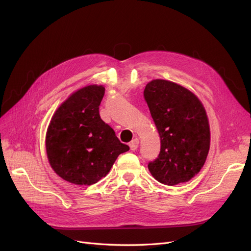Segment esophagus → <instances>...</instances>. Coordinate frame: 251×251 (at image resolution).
<instances>
[{
  "label": "esophagus",
  "mask_w": 251,
  "mask_h": 251,
  "mask_svg": "<svg viewBox=\"0 0 251 251\" xmlns=\"http://www.w3.org/2000/svg\"><path fill=\"white\" fill-rule=\"evenodd\" d=\"M138 144H139V140L137 138H135V139H133L132 141L129 143V147H130V149L132 150V151H135L138 148Z\"/></svg>",
  "instance_id": "34e87169"
}]
</instances>
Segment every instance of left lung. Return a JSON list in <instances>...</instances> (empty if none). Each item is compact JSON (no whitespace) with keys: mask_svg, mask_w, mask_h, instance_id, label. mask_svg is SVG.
Segmentation results:
<instances>
[{"mask_svg":"<svg viewBox=\"0 0 251 251\" xmlns=\"http://www.w3.org/2000/svg\"><path fill=\"white\" fill-rule=\"evenodd\" d=\"M161 137V151L148 165L166 185L187 182L200 172L209 150L210 133L203 105L191 91L156 79L143 91Z\"/></svg>","mask_w":251,"mask_h":251,"instance_id":"left-lung-1","label":"left lung"}]
</instances>
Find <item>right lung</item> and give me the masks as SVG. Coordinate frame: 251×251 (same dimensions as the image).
<instances>
[{
    "label": "right lung",
    "mask_w": 251,
    "mask_h": 251,
    "mask_svg": "<svg viewBox=\"0 0 251 251\" xmlns=\"http://www.w3.org/2000/svg\"><path fill=\"white\" fill-rule=\"evenodd\" d=\"M104 87L89 85L66 100L51 118L46 148L49 162L64 180L91 185L107 175L119 154L129 151L100 116Z\"/></svg>",
    "instance_id": "1"
}]
</instances>
